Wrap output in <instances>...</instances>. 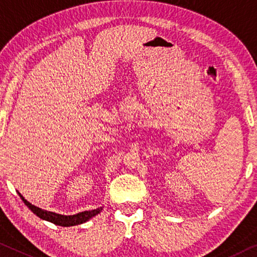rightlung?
<instances>
[{"label": "right lung", "mask_w": 257, "mask_h": 257, "mask_svg": "<svg viewBox=\"0 0 257 257\" xmlns=\"http://www.w3.org/2000/svg\"><path fill=\"white\" fill-rule=\"evenodd\" d=\"M18 194H19V196H21V199L23 200V202L25 203L26 206L29 207L38 217H40V218L45 219V220H48V222H50V223L60 225V226H73V225L82 224V223L87 222V220H89L90 218H93L94 216L100 214L102 210V207H100L97 209H94V210L82 211V212H79V214H76V215H70V216L60 215V214H56V212L47 211V210H43V209H41V208L35 207L32 203H30L29 201L24 199V196L19 192H18Z\"/></svg>", "instance_id": "obj_1"}]
</instances>
